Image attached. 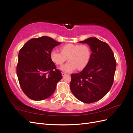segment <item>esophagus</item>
<instances>
[{
	"instance_id": "1",
	"label": "esophagus",
	"mask_w": 133,
	"mask_h": 133,
	"mask_svg": "<svg viewBox=\"0 0 133 133\" xmlns=\"http://www.w3.org/2000/svg\"><path fill=\"white\" fill-rule=\"evenodd\" d=\"M62 76H65V75H66L67 74H66V73H64V72H62Z\"/></svg>"
}]
</instances>
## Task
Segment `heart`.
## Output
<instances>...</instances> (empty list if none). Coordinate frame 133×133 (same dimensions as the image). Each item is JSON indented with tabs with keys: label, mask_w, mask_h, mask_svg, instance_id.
Instances as JSON below:
<instances>
[{
	"label": "heart",
	"mask_w": 133,
	"mask_h": 133,
	"mask_svg": "<svg viewBox=\"0 0 133 133\" xmlns=\"http://www.w3.org/2000/svg\"><path fill=\"white\" fill-rule=\"evenodd\" d=\"M62 52L56 49L50 52V58L57 65H62L66 60V63L60 67L62 71L69 73L76 68L78 70L83 69L89 63L91 58L90 48L86 44H67L61 48Z\"/></svg>",
	"instance_id": "b5f03b06"
}]
</instances>
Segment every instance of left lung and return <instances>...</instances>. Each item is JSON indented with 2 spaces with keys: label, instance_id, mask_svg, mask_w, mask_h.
<instances>
[{
  "label": "left lung",
  "instance_id": "8db88e82",
  "mask_svg": "<svg viewBox=\"0 0 133 133\" xmlns=\"http://www.w3.org/2000/svg\"><path fill=\"white\" fill-rule=\"evenodd\" d=\"M79 43L90 46L91 58L81 72L71 74L70 88L80 101L92 103L102 99L111 89L116 63L113 52L107 43L95 37Z\"/></svg>",
  "mask_w": 133,
  "mask_h": 133
}]
</instances>
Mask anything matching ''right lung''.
Here are the masks:
<instances>
[{
	"instance_id": "add662e5",
	"label": "right lung",
	"mask_w": 133,
	"mask_h": 133,
	"mask_svg": "<svg viewBox=\"0 0 133 133\" xmlns=\"http://www.w3.org/2000/svg\"><path fill=\"white\" fill-rule=\"evenodd\" d=\"M60 44L44 36L28 41L19 50L17 74L23 91L31 100L39 101L53 94L62 78L50 58V52Z\"/></svg>"
}]
</instances>
